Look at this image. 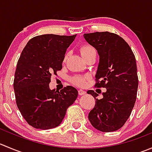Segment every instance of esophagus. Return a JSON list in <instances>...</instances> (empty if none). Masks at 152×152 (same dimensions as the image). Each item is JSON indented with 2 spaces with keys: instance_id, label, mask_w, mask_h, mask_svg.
Listing matches in <instances>:
<instances>
[{
  "instance_id": "obj_1",
  "label": "esophagus",
  "mask_w": 152,
  "mask_h": 152,
  "mask_svg": "<svg viewBox=\"0 0 152 152\" xmlns=\"http://www.w3.org/2000/svg\"><path fill=\"white\" fill-rule=\"evenodd\" d=\"M78 93H79V96H83V95L86 94V92L85 91V90H79Z\"/></svg>"
}]
</instances>
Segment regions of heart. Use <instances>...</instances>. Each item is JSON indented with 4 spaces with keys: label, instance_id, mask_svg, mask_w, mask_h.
I'll return each instance as SVG.
<instances>
[{
    "label": "heart",
    "instance_id": "b5f03b06",
    "mask_svg": "<svg viewBox=\"0 0 152 152\" xmlns=\"http://www.w3.org/2000/svg\"><path fill=\"white\" fill-rule=\"evenodd\" d=\"M93 51H96V50H95L94 48L89 45H84L80 48V52L84 58L86 57L89 53H90ZM66 59L67 56H65V58H64V62L66 60ZM87 79H88V76H76L72 78V82L78 86L83 87V86L85 85Z\"/></svg>",
    "mask_w": 152,
    "mask_h": 152
}]
</instances>
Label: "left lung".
<instances>
[{
  "label": "left lung",
  "mask_w": 152,
  "mask_h": 152,
  "mask_svg": "<svg viewBox=\"0 0 152 152\" xmlns=\"http://www.w3.org/2000/svg\"><path fill=\"white\" fill-rule=\"evenodd\" d=\"M84 37L97 50L100 57L95 87L107 89L101 99L93 90L87 91L96 99L88 118L99 131H116L128 120L137 99L135 56L128 43L116 34L97 31L85 34Z\"/></svg>",
  "instance_id": "obj_1"
}]
</instances>
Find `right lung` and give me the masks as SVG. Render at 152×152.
<instances>
[{"instance_id":"right-lung-1","label":"right lung","mask_w":152,"mask_h":152,"mask_svg":"<svg viewBox=\"0 0 152 152\" xmlns=\"http://www.w3.org/2000/svg\"><path fill=\"white\" fill-rule=\"evenodd\" d=\"M76 34H42L28 41L17 64L14 79L16 104L29 125L39 129L58 126L67 109L73 104L78 91L72 86L50 90L53 74L62 68L67 48Z\"/></svg>"}]
</instances>
